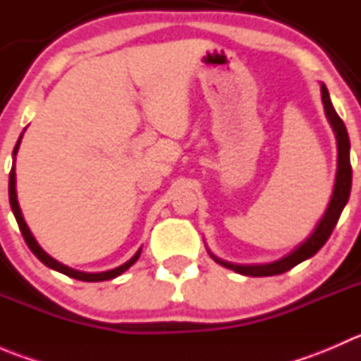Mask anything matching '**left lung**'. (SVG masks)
Segmentation results:
<instances>
[{
	"label": "left lung",
	"instance_id": "8db88e82",
	"mask_svg": "<svg viewBox=\"0 0 361 361\" xmlns=\"http://www.w3.org/2000/svg\"><path fill=\"white\" fill-rule=\"evenodd\" d=\"M322 99L323 106H325L326 118H329L330 126H332L334 133L337 137V176H336V185H334V194L330 199L329 207H326L325 214L319 220V224L316 225L314 232L302 243L300 246H297L292 253L283 257L281 260L272 262V264H264V265H238L231 264V262H224L216 257H211L218 262L224 267L232 269V271L239 272V274L245 276H276L283 274V272L290 271L295 265H298L300 262L307 260L312 255L318 253L322 250V246L329 241L330 234L336 228L338 216H341L342 209H344L345 202L349 199V192H351V180H353V169H351V160H349V136L348 130H345L344 122L341 120V116L337 115L336 110L332 106V101H330L329 90L325 85H322Z\"/></svg>",
	"mask_w": 361,
	"mask_h": 361
}]
</instances>
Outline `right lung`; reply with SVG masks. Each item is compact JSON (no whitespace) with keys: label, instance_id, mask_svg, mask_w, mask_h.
<instances>
[{"label":"right lung","instance_id":"obj_1","mask_svg":"<svg viewBox=\"0 0 361 361\" xmlns=\"http://www.w3.org/2000/svg\"><path fill=\"white\" fill-rule=\"evenodd\" d=\"M20 140H23V134H20L19 141H17L16 148H13V166H12V171H10V181H8V197H10V206H12V211L13 214H16V220L17 224H19V228L20 232H23V238L25 241V245L29 246V250L32 251V253L38 257V260H42L43 264L47 265V267L54 269V271L57 272H63V274L69 276V278H75V279H80V281H106V279H113L116 278V276H120L122 272H126L127 269L130 267V265L134 264V262L140 258L141 255V250H137V253L134 255L133 258H130L129 262H126L123 265H120V267L116 269H111V271H106V272H82V271H75V269L68 267V265H63L59 264L57 260H54L50 255H47L45 251L39 248V245L36 243V239L32 238L31 231H29V227L25 225L24 218H23V213H20V207H19V201H17V192H16V155H17V150H19V145H20Z\"/></svg>","mask_w":361,"mask_h":361}]
</instances>
